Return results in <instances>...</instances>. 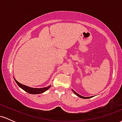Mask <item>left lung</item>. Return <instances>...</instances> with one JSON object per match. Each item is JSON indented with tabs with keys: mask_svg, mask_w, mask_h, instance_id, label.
Returning <instances> with one entry per match:
<instances>
[{
	"mask_svg": "<svg viewBox=\"0 0 122 122\" xmlns=\"http://www.w3.org/2000/svg\"><path fill=\"white\" fill-rule=\"evenodd\" d=\"M72 91H73V92H74V93H75L76 95H77V96H79V97L82 98V99H89V98H91V97H92V96H91V97H84V96H81V95H80L79 94H78L77 93H76V92L75 91L73 90V89H72Z\"/></svg>",
	"mask_w": 122,
	"mask_h": 122,
	"instance_id": "8db88e82",
	"label": "left lung"
}]
</instances>
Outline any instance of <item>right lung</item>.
Instances as JSON below:
<instances>
[{"mask_svg":"<svg viewBox=\"0 0 122 122\" xmlns=\"http://www.w3.org/2000/svg\"><path fill=\"white\" fill-rule=\"evenodd\" d=\"M15 82H16L18 86L19 87L22 88V89L25 91L27 92V93H30V94H40V93H42L43 92H45L46 91H47V89L49 88L51 85H49L47 87H45V88H31V87H29V86H26V85H25L23 84H22L19 83V82L17 81L16 80L14 79Z\"/></svg>","mask_w":122,"mask_h":122,"instance_id":"obj_1","label":"right lung"}]
</instances>
